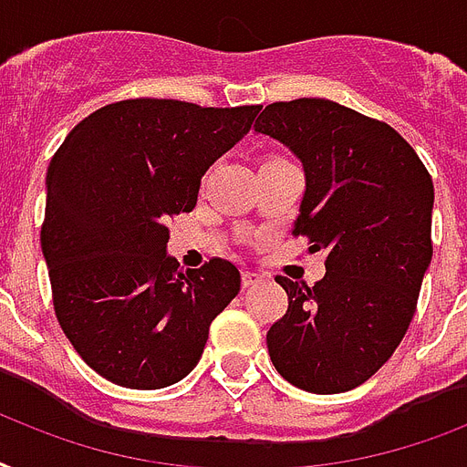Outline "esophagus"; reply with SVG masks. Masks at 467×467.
<instances>
[{
    "instance_id": "esophagus-1",
    "label": "esophagus",
    "mask_w": 467,
    "mask_h": 467,
    "mask_svg": "<svg viewBox=\"0 0 467 467\" xmlns=\"http://www.w3.org/2000/svg\"><path fill=\"white\" fill-rule=\"evenodd\" d=\"M241 280H244V287H253V285H258L260 280H263V275H260V273H251V270H245Z\"/></svg>"
}]
</instances>
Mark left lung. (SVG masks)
<instances>
[{
	"label": "left lung",
	"instance_id": "left-lung-1",
	"mask_svg": "<svg viewBox=\"0 0 467 467\" xmlns=\"http://www.w3.org/2000/svg\"><path fill=\"white\" fill-rule=\"evenodd\" d=\"M255 131L302 162L292 236L327 253L314 287L275 277L290 305L267 331V353L295 388L348 392L388 363L410 328L433 253L431 177L392 126L328 99L267 104Z\"/></svg>",
	"mask_w": 467,
	"mask_h": 467
}]
</instances>
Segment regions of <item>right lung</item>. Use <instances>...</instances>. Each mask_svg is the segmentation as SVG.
Masks as SVG:
<instances>
[{
  "instance_id": "right-lung-1",
  "label": "right lung",
  "mask_w": 467,
  "mask_h": 467,
  "mask_svg": "<svg viewBox=\"0 0 467 467\" xmlns=\"http://www.w3.org/2000/svg\"><path fill=\"white\" fill-rule=\"evenodd\" d=\"M258 111L126 99L82 119L53 155L41 229L53 306L72 348L114 385L182 380L241 290L229 260L182 270L168 222L192 212L204 172Z\"/></svg>"
}]
</instances>
